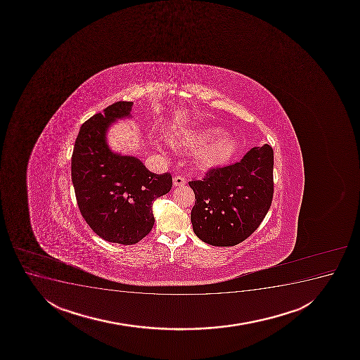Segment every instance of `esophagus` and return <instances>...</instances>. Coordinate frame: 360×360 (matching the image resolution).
I'll use <instances>...</instances> for the list:
<instances>
[{
  "label": "esophagus",
  "instance_id": "esophagus-1",
  "mask_svg": "<svg viewBox=\"0 0 360 360\" xmlns=\"http://www.w3.org/2000/svg\"><path fill=\"white\" fill-rule=\"evenodd\" d=\"M172 182H174V186H182L186 184V179L183 176H174Z\"/></svg>",
  "mask_w": 360,
  "mask_h": 360
}]
</instances>
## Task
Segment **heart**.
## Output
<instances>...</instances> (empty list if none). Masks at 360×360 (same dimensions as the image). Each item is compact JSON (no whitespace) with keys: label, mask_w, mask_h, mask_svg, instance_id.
Here are the masks:
<instances>
[{"label":"heart","mask_w":360,"mask_h":360,"mask_svg":"<svg viewBox=\"0 0 360 360\" xmlns=\"http://www.w3.org/2000/svg\"><path fill=\"white\" fill-rule=\"evenodd\" d=\"M223 132L220 127H201L198 130L172 135L169 137V142L174 147L183 148H199L206 146L200 152V160L205 165H220L233 157L238 147L233 136H221Z\"/></svg>","instance_id":"obj_1"}]
</instances>
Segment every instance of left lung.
<instances>
[{"mask_svg":"<svg viewBox=\"0 0 360 360\" xmlns=\"http://www.w3.org/2000/svg\"><path fill=\"white\" fill-rule=\"evenodd\" d=\"M195 205L191 224L201 241L230 247L245 241L258 229L274 196V150L254 147L241 161L208 171L189 182Z\"/></svg>","mask_w":360,"mask_h":360,"instance_id":"1","label":"left lung"}]
</instances>
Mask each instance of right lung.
<instances>
[{
  "mask_svg": "<svg viewBox=\"0 0 360 360\" xmlns=\"http://www.w3.org/2000/svg\"><path fill=\"white\" fill-rule=\"evenodd\" d=\"M134 102L118 101L82 125L75 142L71 176L82 216L94 233L113 243L135 245L153 225V201L167 194L172 176L152 174L140 159L112 152L107 131L130 118Z\"/></svg>",
  "mask_w": 360,
  "mask_h": 360,
  "instance_id": "obj_1",
  "label": "right lung"
}]
</instances>
